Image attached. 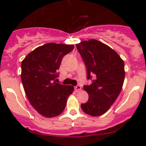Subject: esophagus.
Wrapping results in <instances>:
<instances>
[{
	"instance_id": "34e87169",
	"label": "esophagus",
	"mask_w": 146,
	"mask_h": 146,
	"mask_svg": "<svg viewBox=\"0 0 146 146\" xmlns=\"http://www.w3.org/2000/svg\"><path fill=\"white\" fill-rule=\"evenodd\" d=\"M80 90H81V86H80V85H77L76 86H75V90L76 92L80 91Z\"/></svg>"
}]
</instances>
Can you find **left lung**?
<instances>
[{
  "instance_id": "obj_1",
  "label": "left lung",
  "mask_w": 146,
  "mask_h": 146,
  "mask_svg": "<svg viewBox=\"0 0 146 146\" xmlns=\"http://www.w3.org/2000/svg\"><path fill=\"white\" fill-rule=\"evenodd\" d=\"M86 67L90 85L84 86L88 100L82 104L85 113L100 116L110 108L122 89L125 78L124 62L118 53L108 45L95 39L76 44Z\"/></svg>"
}]
</instances>
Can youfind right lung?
<instances>
[{
	"label": "right lung",
	"instance_id": "right-lung-1",
	"mask_svg": "<svg viewBox=\"0 0 146 146\" xmlns=\"http://www.w3.org/2000/svg\"><path fill=\"white\" fill-rule=\"evenodd\" d=\"M74 45L47 43L35 48L21 64V80L31 106L45 117L61 114L74 87L56 83L63 57L73 51Z\"/></svg>",
	"mask_w": 146,
	"mask_h": 146
}]
</instances>
